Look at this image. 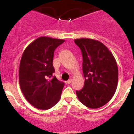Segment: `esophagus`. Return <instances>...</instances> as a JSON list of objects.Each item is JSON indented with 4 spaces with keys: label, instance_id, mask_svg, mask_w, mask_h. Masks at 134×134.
Wrapping results in <instances>:
<instances>
[{
    "label": "esophagus",
    "instance_id": "34e87169",
    "mask_svg": "<svg viewBox=\"0 0 134 134\" xmlns=\"http://www.w3.org/2000/svg\"><path fill=\"white\" fill-rule=\"evenodd\" d=\"M72 79H70L69 80H68V81H67V84H70V83L72 82Z\"/></svg>",
    "mask_w": 134,
    "mask_h": 134
}]
</instances>
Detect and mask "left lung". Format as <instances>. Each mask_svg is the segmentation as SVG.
Here are the masks:
<instances>
[{
  "instance_id": "left-lung-1",
  "label": "left lung",
  "mask_w": 134,
  "mask_h": 134,
  "mask_svg": "<svg viewBox=\"0 0 134 134\" xmlns=\"http://www.w3.org/2000/svg\"><path fill=\"white\" fill-rule=\"evenodd\" d=\"M82 55L84 85L77 91L78 99L90 108H100L110 101L116 91L118 70L116 60L102 43L90 38L74 40Z\"/></svg>"
}]
</instances>
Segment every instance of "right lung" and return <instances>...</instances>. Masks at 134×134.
<instances>
[{
    "instance_id": "right-lung-1",
    "label": "right lung",
    "mask_w": 134,
    "mask_h": 134,
    "mask_svg": "<svg viewBox=\"0 0 134 134\" xmlns=\"http://www.w3.org/2000/svg\"><path fill=\"white\" fill-rule=\"evenodd\" d=\"M64 41L41 36L23 52L19 70L20 87L27 101L36 108L50 109L60 99L64 83L52 77L53 60L55 50Z\"/></svg>"
}]
</instances>
